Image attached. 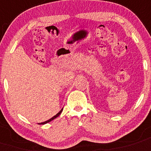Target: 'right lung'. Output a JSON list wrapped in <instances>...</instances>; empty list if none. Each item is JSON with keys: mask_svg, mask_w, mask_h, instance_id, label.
<instances>
[{"mask_svg": "<svg viewBox=\"0 0 151 151\" xmlns=\"http://www.w3.org/2000/svg\"><path fill=\"white\" fill-rule=\"evenodd\" d=\"M63 108H62V109H61L60 111L59 112H58L56 115H55V116H54L53 117H52V118H51V119H49V120L46 121V122H41V123H38V124H40V125H44V124H46V123H48V122H51V121H52V120H53V119H55V118H57V117H58V116H59L60 114L61 113H62V111H63Z\"/></svg>", "mask_w": 151, "mask_h": 151, "instance_id": "right-lung-1", "label": "right lung"}]
</instances>
